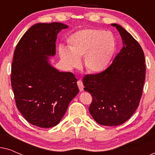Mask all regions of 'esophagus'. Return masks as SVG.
<instances>
[{
	"label": "esophagus",
	"mask_w": 155,
	"mask_h": 155,
	"mask_svg": "<svg viewBox=\"0 0 155 155\" xmlns=\"http://www.w3.org/2000/svg\"><path fill=\"white\" fill-rule=\"evenodd\" d=\"M78 85V87H79V90L80 92H82V91H83L84 90V85H83V83H82V82L81 80H78V82H77Z\"/></svg>",
	"instance_id": "34e87169"
}]
</instances>
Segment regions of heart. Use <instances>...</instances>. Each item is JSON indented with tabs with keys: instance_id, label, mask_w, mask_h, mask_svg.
Masks as SVG:
<instances>
[{
	"instance_id": "1",
	"label": "heart",
	"mask_w": 155,
	"mask_h": 155,
	"mask_svg": "<svg viewBox=\"0 0 155 155\" xmlns=\"http://www.w3.org/2000/svg\"><path fill=\"white\" fill-rule=\"evenodd\" d=\"M69 49L61 47V60L69 68H77L84 56V65L91 73H99L108 67L116 50V39L111 31L86 29L70 36Z\"/></svg>"
}]
</instances>
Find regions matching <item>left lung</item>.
<instances>
[{
  "label": "left lung",
  "instance_id": "obj_1",
  "mask_svg": "<svg viewBox=\"0 0 155 155\" xmlns=\"http://www.w3.org/2000/svg\"><path fill=\"white\" fill-rule=\"evenodd\" d=\"M120 33L123 48L104 71L84 77V90L92 101L89 111L99 124H123L134 114L145 80V56L141 46L124 27L111 24Z\"/></svg>",
  "mask_w": 155,
  "mask_h": 155
}]
</instances>
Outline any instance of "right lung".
Instances as JSON below:
<instances>
[{"label":"right lung","instance_id":"obj_1","mask_svg":"<svg viewBox=\"0 0 155 155\" xmlns=\"http://www.w3.org/2000/svg\"><path fill=\"white\" fill-rule=\"evenodd\" d=\"M68 26L37 23L22 36L14 52L11 84L17 108L34 126H56L79 92L72 73L60 72L50 63L56 55L58 33Z\"/></svg>","mask_w":155,"mask_h":155}]
</instances>
